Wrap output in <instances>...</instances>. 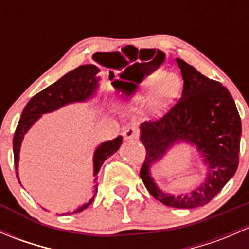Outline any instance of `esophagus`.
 Here are the masks:
<instances>
[{"label":"esophagus","instance_id":"esophagus-1","mask_svg":"<svg viewBox=\"0 0 249 249\" xmlns=\"http://www.w3.org/2000/svg\"><path fill=\"white\" fill-rule=\"evenodd\" d=\"M123 136H124L125 140H136V139H139L140 131L137 127L130 126V127H127L124 132H123Z\"/></svg>","mask_w":249,"mask_h":249}]
</instances>
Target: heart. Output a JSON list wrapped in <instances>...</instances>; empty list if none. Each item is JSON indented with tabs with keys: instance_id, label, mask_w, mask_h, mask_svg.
I'll return each mask as SVG.
<instances>
[{
	"instance_id": "1",
	"label": "heart",
	"mask_w": 249,
	"mask_h": 249,
	"mask_svg": "<svg viewBox=\"0 0 249 249\" xmlns=\"http://www.w3.org/2000/svg\"><path fill=\"white\" fill-rule=\"evenodd\" d=\"M147 89V85L135 92L134 99L140 100L143 99L144 96V90ZM175 91V85L171 82V79L165 78L162 80H158V82L153 83L152 88H150V99H152V106L154 109H162L165 106L166 100L170 99L172 92Z\"/></svg>"
}]
</instances>
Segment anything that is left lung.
Wrapping results in <instances>:
<instances>
[{"instance_id": "obj_1", "label": "left lung", "mask_w": 249, "mask_h": 249, "mask_svg": "<svg viewBox=\"0 0 249 249\" xmlns=\"http://www.w3.org/2000/svg\"><path fill=\"white\" fill-rule=\"evenodd\" d=\"M177 64L184 82L182 97L160 119L141 125L145 159L140 176L158 201L170 207L196 208L207 205L235 175L242 127L235 101L227 88L203 76L182 59H177ZM179 140L197 145L209 172L195 191L171 196L156 187L149 169L173 142Z\"/></svg>"}]
</instances>
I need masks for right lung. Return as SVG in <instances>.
Returning <instances> with one entry per match:
<instances>
[{"label":"right lung","instance_id":"right-lung-1","mask_svg":"<svg viewBox=\"0 0 249 249\" xmlns=\"http://www.w3.org/2000/svg\"><path fill=\"white\" fill-rule=\"evenodd\" d=\"M97 72H99V69L94 65H83V66L77 67L73 71L69 72L64 77L60 78L54 84L49 85L46 89L35 95L27 102L24 110H22L21 118L18 123L16 134H14L13 137L14 165H16V175L18 180H19V177H18V162H19L20 145H21V141L24 139V135L26 134L27 130L32 126V124L43 113L53 112V110L60 108V107L65 106L67 104L85 101V100L94 96L95 91L99 87V78H96ZM122 142L123 137L118 136L112 141H106V142H104L101 145L97 147L94 154V176L99 173L105 160L119 149ZM97 188H95V192ZM94 197L89 200L88 203L78 207L72 213L82 212L85 208L89 207L91 202L94 201ZM65 214H70V213H65Z\"/></svg>","mask_w":249,"mask_h":249}]
</instances>
